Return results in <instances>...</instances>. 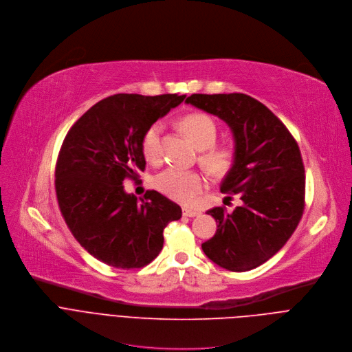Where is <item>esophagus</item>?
<instances>
[{
    "label": "esophagus",
    "mask_w": 352,
    "mask_h": 352,
    "mask_svg": "<svg viewBox=\"0 0 352 352\" xmlns=\"http://www.w3.org/2000/svg\"><path fill=\"white\" fill-rule=\"evenodd\" d=\"M201 212L199 210H195V209H190V208H183V215L184 217H188V218H194V217H198Z\"/></svg>",
    "instance_id": "34e87169"
}]
</instances>
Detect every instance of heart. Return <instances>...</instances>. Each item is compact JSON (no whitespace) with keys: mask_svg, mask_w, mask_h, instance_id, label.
<instances>
[{"mask_svg":"<svg viewBox=\"0 0 352 352\" xmlns=\"http://www.w3.org/2000/svg\"><path fill=\"white\" fill-rule=\"evenodd\" d=\"M164 122L151 123L142 137V151L147 161L157 164L161 160V137ZM182 127L191 138L197 148L202 150L201 164L214 176H223L232 170L236 162V153L229 146H214L217 140V124L204 113H190L182 119ZM157 187L168 197L190 204L205 188V179L197 170H187L177 166L164 169L155 177Z\"/></svg>","mask_w":352,"mask_h":352,"instance_id":"b5f03b06","label":"heart"}]
</instances>
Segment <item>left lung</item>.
<instances>
[{"label":"left lung","instance_id":"8db88e82","mask_svg":"<svg viewBox=\"0 0 352 352\" xmlns=\"http://www.w3.org/2000/svg\"><path fill=\"white\" fill-rule=\"evenodd\" d=\"M186 102L230 127L236 162L221 191L243 201L232 214L225 206L208 210L218 229L202 251L223 269H255L287 243L301 221L305 170L298 144L282 120L247 94H192Z\"/></svg>","mask_w":352,"mask_h":352}]
</instances>
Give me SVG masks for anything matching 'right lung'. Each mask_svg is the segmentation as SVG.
<instances>
[{
	"label": "right lung",
	"mask_w": 352,
	"mask_h": 352,
	"mask_svg": "<svg viewBox=\"0 0 352 352\" xmlns=\"http://www.w3.org/2000/svg\"><path fill=\"white\" fill-rule=\"evenodd\" d=\"M186 96L115 94L93 105L67 131L55 168L60 214L79 244L98 261L138 269L158 256L164 229L182 208L155 190L137 199L123 187L146 169V129Z\"/></svg>",
	"instance_id": "add662e5"
}]
</instances>
